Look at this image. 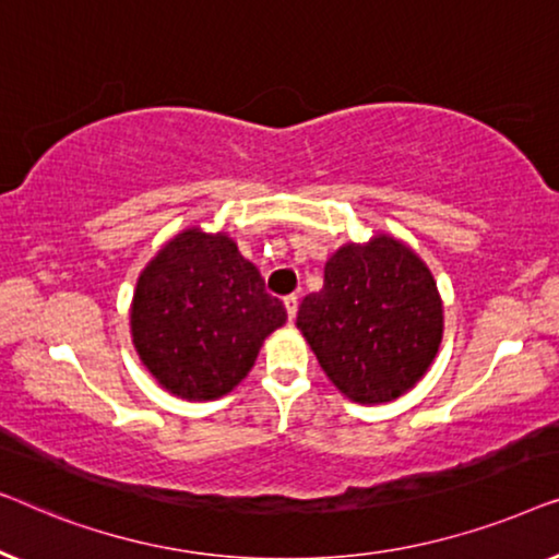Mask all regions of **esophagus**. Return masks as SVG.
Instances as JSON below:
<instances>
[{
  "mask_svg": "<svg viewBox=\"0 0 559 559\" xmlns=\"http://www.w3.org/2000/svg\"><path fill=\"white\" fill-rule=\"evenodd\" d=\"M285 308H287L289 320H295L297 308H300V297H297V295H287V297H285Z\"/></svg>",
  "mask_w": 559,
  "mask_h": 559,
  "instance_id": "34e87169",
  "label": "esophagus"
}]
</instances>
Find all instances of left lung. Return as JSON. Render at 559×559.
Listing matches in <instances>:
<instances>
[{
    "instance_id": "obj_1",
    "label": "left lung",
    "mask_w": 559,
    "mask_h": 559,
    "mask_svg": "<svg viewBox=\"0 0 559 559\" xmlns=\"http://www.w3.org/2000/svg\"><path fill=\"white\" fill-rule=\"evenodd\" d=\"M328 379L348 400L392 402L423 379L442 338V302L432 274L392 236L341 247L320 293L297 310Z\"/></svg>"
}]
</instances>
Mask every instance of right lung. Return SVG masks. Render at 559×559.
<instances>
[{
    "mask_svg": "<svg viewBox=\"0 0 559 559\" xmlns=\"http://www.w3.org/2000/svg\"><path fill=\"white\" fill-rule=\"evenodd\" d=\"M287 310L224 234L188 228L140 274L132 302L136 354L167 392L216 400L257 361Z\"/></svg>",
    "mask_w": 559,
    "mask_h": 559,
    "instance_id": "add662e5",
    "label": "right lung"
}]
</instances>
